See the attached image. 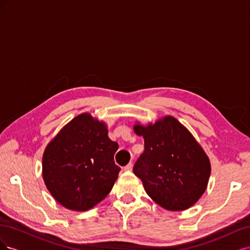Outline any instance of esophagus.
Listing matches in <instances>:
<instances>
[{
    "label": "esophagus",
    "mask_w": 250,
    "mask_h": 250,
    "mask_svg": "<svg viewBox=\"0 0 250 250\" xmlns=\"http://www.w3.org/2000/svg\"><path fill=\"white\" fill-rule=\"evenodd\" d=\"M132 170V164L129 163L126 167H124V171H131Z\"/></svg>",
    "instance_id": "1"
}]
</instances>
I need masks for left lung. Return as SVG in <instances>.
<instances>
[{
	"label": "left lung",
	"instance_id": "1",
	"mask_svg": "<svg viewBox=\"0 0 250 250\" xmlns=\"http://www.w3.org/2000/svg\"><path fill=\"white\" fill-rule=\"evenodd\" d=\"M133 130L145 143L133 172L149 197L173 211L194 206L208 188L210 162L193 134L172 116Z\"/></svg>",
	"mask_w": 250,
	"mask_h": 250
}]
</instances>
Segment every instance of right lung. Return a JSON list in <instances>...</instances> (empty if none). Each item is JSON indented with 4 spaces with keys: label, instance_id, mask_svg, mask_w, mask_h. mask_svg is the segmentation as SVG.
Segmentation results:
<instances>
[{
    "label": "right lung",
    "instance_id": "right-lung-1",
    "mask_svg": "<svg viewBox=\"0 0 250 250\" xmlns=\"http://www.w3.org/2000/svg\"><path fill=\"white\" fill-rule=\"evenodd\" d=\"M118 148L103 121L88 112L71 120L43 151L42 178L53 198L77 211L102 201L121 170L113 161Z\"/></svg>",
    "mask_w": 250,
    "mask_h": 250
}]
</instances>
